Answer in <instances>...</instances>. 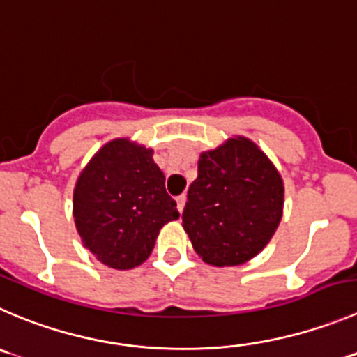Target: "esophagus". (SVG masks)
Masks as SVG:
<instances>
[{
  "instance_id": "esophagus-1",
  "label": "esophagus",
  "mask_w": 357,
  "mask_h": 357,
  "mask_svg": "<svg viewBox=\"0 0 357 357\" xmlns=\"http://www.w3.org/2000/svg\"><path fill=\"white\" fill-rule=\"evenodd\" d=\"M176 206H178V212H182L185 206V195H181V196H176Z\"/></svg>"
}]
</instances>
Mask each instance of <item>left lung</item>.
I'll return each instance as SVG.
<instances>
[{
    "label": "left lung",
    "mask_w": 357,
    "mask_h": 357,
    "mask_svg": "<svg viewBox=\"0 0 357 357\" xmlns=\"http://www.w3.org/2000/svg\"><path fill=\"white\" fill-rule=\"evenodd\" d=\"M282 212L278 169L252 140L233 137L199 154L182 226L206 264L238 266L270 243Z\"/></svg>",
    "instance_id": "8db88e82"
}]
</instances>
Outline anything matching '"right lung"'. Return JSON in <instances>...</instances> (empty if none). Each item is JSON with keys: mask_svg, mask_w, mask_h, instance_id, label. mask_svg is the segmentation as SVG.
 <instances>
[{"mask_svg": "<svg viewBox=\"0 0 357 357\" xmlns=\"http://www.w3.org/2000/svg\"><path fill=\"white\" fill-rule=\"evenodd\" d=\"M154 151L130 138L107 142L80 172L73 219L84 247L114 270L140 266L161 227L178 219Z\"/></svg>", "mask_w": 357, "mask_h": 357, "instance_id": "right-lung-1", "label": "right lung"}]
</instances>
